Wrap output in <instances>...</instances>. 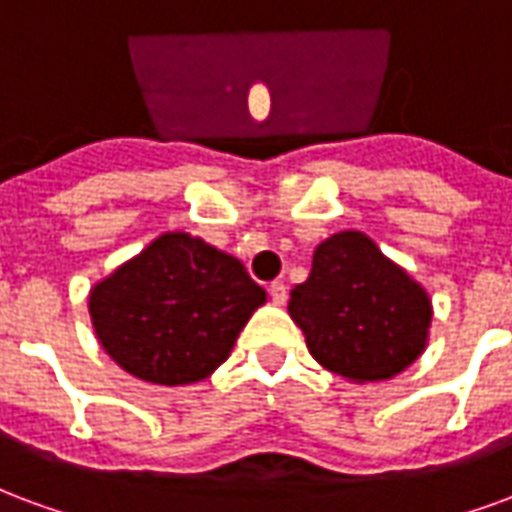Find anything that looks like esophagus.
<instances>
[{"instance_id":"1","label":"esophagus","mask_w":512,"mask_h":512,"mask_svg":"<svg viewBox=\"0 0 512 512\" xmlns=\"http://www.w3.org/2000/svg\"><path fill=\"white\" fill-rule=\"evenodd\" d=\"M268 296H271L274 304L282 307V304L288 301V288H285V282H271V285H268Z\"/></svg>"}]
</instances>
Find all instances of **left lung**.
<instances>
[{"mask_svg": "<svg viewBox=\"0 0 512 512\" xmlns=\"http://www.w3.org/2000/svg\"><path fill=\"white\" fill-rule=\"evenodd\" d=\"M288 312L312 359L354 384L389 381L428 348V290L381 252L370 235L343 230L315 246L307 282Z\"/></svg>", "mask_w": 512, "mask_h": 512, "instance_id": "8db88e82", "label": "left lung"}]
</instances>
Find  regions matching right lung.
Listing matches in <instances>:
<instances>
[{
    "label": "right lung",
    "instance_id": "add662e5",
    "mask_svg": "<svg viewBox=\"0 0 512 512\" xmlns=\"http://www.w3.org/2000/svg\"><path fill=\"white\" fill-rule=\"evenodd\" d=\"M266 290L238 257L172 230L90 290V321L106 354L139 381L186 386L233 351Z\"/></svg>",
    "mask_w": 512,
    "mask_h": 512
}]
</instances>
